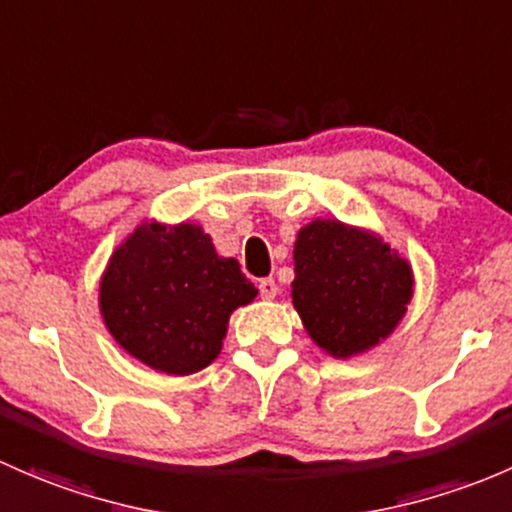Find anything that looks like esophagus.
<instances>
[{"mask_svg":"<svg viewBox=\"0 0 512 512\" xmlns=\"http://www.w3.org/2000/svg\"><path fill=\"white\" fill-rule=\"evenodd\" d=\"M258 293H261L263 298H266V300L276 298V293H278V283L273 281L271 276H268V278H261V281H258Z\"/></svg>","mask_w":512,"mask_h":512,"instance_id":"esophagus-1","label":"esophagus"}]
</instances>
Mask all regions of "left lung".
I'll return each mask as SVG.
<instances>
[{"label":"left lung","instance_id":"8db88e82","mask_svg":"<svg viewBox=\"0 0 512 512\" xmlns=\"http://www.w3.org/2000/svg\"><path fill=\"white\" fill-rule=\"evenodd\" d=\"M293 258L295 310L308 335L333 357L377 345L412 300L409 263L377 236L335 219L300 229Z\"/></svg>","mask_w":512,"mask_h":512}]
</instances>
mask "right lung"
Returning a JSON list of instances; mask_svg holds the SVG:
<instances>
[{
	"label": "right lung",
	"mask_w": 512,
	"mask_h": 512,
	"mask_svg": "<svg viewBox=\"0 0 512 512\" xmlns=\"http://www.w3.org/2000/svg\"><path fill=\"white\" fill-rule=\"evenodd\" d=\"M256 288L236 258H221L194 224H142L115 249L100 283V313L133 357L192 374L219 355L231 310Z\"/></svg>",
	"instance_id": "obj_1"
}]
</instances>
